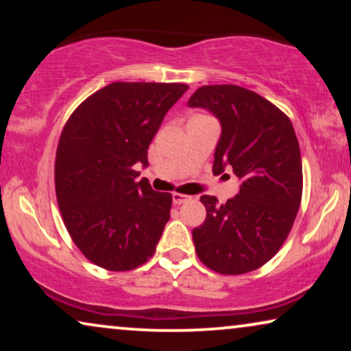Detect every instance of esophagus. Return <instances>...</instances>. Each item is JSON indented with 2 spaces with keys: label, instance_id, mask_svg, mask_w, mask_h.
I'll use <instances>...</instances> for the list:
<instances>
[{
  "label": "esophagus",
  "instance_id": "34e87169",
  "mask_svg": "<svg viewBox=\"0 0 351 351\" xmlns=\"http://www.w3.org/2000/svg\"><path fill=\"white\" fill-rule=\"evenodd\" d=\"M191 196L189 195H182V193H172V201H174V204H184L186 201H190Z\"/></svg>",
  "mask_w": 351,
  "mask_h": 351
}]
</instances>
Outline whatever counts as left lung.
<instances>
[{"label":"left lung","mask_w":351,"mask_h":351,"mask_svg":"<svg viewBox=\"0 0 351 351\" xmlns=\"http://www.w3.org/2000/svg\"><path fill=\"white\" fill-rule=\"evenodd\" d=\"M189 107L206 108L222 126L214 174L230 166L241 180L225 204L203 195L206 220L193 230L199 261L222 275L257 270L280 251L302 199V158L291 119L262 95L234 84L203 86Z\"/></svg>","instance_id":"left-lung-1"}]
</instances>
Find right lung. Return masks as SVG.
Listing matches in <instances>:
<instances>
[{"instance_id":"obj_1","label":"right lung","mask_w":351,"mask_h":351,"mask_svg":"<svg viewBox=\"0 0 351 351\" xmlns=\"http://www.w3.org/2000/svg\"><path fill=\"white\" fill-rule=\"evenodd\" d=\"M180 83H112L71 113L56 153V195L64 223L86 258L110 271L134 270L156 251L171 217V193L137 180L148 145Z\"/></svg>"}]
</instances>
